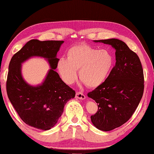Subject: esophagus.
<instances>
[{
	"label": "esophagus",
	"mask_w": 154,
	"mask_h": 154,
	"mask_svg": "<svg viewBox=\"0 0 154 154\" xmlns=\"http://www.w3.org/2000/svg\"><path fill=\"white\" fill-rule=\"evenodd\" d=\"M76 98H77V99H81V100H84V99H85V96L82 93L77 92V94H76Z\"/></svg>",
	"instance_id": "obj_1"
}]
</instances>
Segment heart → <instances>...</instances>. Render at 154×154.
I'll return each mask as SVG.
<instances>
[{
    "label": "heart",
    "instance_id": "b5f03b06",
    "mask_svg": "<svg viewBox=\"0 0 154 154\" xmlns=\"http://www.w3.org/2000/svg\"><path fill=\"white\" fill-rule=\"evenodd\" d=\"M67 58H60L57 69L60 77L67 85H72L79 77L89 88L102 85L109 77L114 58L107 50H99L87 44H80L69 48Z\"/></svg>",
    "mask_w": 154,
    "mask_h": 154
}]
</instances>
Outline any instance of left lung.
Listing matches in <instances>:
<instances>
[{
	"mask_svg": "<svg viewBox=\"0 0 154 154\" xmlns=\"http://www.w3.org/2000/svg\"><path fill=\"white\" fill-rule=\"evenodd\" d=\"M94 42L116 50V66L107 80L88 94L98 104L91 122L98 129L108 131L124 124L137 107L144 91L143 70L139 57L125 42L117 38Z\"/></svg>",
	"mask_w": 154,
	"mask_h": 154,
	"instance_id": "8db88e82",
	"label": "left lung"
}]
</instances>
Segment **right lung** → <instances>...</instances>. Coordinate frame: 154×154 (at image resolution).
I'll list each match as a JSON object with an SVG mask.
<instances>
[{
	"label": "right lung",
	"mask_w": 154,
	"mask_h": 154,
	"mask_svg": "<svg viewBox=\"0 0 154 154\" xmlns=\"http://www.w3.org/2000/svg\"><path fill=\"white\" fill-rule=\"evenodd\" d=\"M63 41L32 39L14 54L8 66L6 91L20 118L28 126L49 130L58 122L65 104L75 96V91L60 79L57 68V53ZM33 57H43L51 69L41 84H28L21 74V64Z\"/></svg>",
	"instance_id": "right-lung-1"
}]
</instances>
